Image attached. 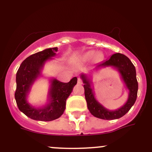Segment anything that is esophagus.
<instances>
[{
	"label": "esophagus",
	"instance_id": "34e87169",
	"mask_svg": "<svg viewBox=\"0 0 152 152\" xmlns=\"http://www.w3.org/2000/svg\"><path fill=\"white\" fill-rule=\"evenodd\" d=\"M78 83H79V84H82V83H83V81H82L81 78H78Z\"/></svg>",
	"mask_w": 152,
	"mask_h": 152
}]
</instances>
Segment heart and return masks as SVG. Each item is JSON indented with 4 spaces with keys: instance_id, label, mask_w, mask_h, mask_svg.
I'll return each instance as SVG.
<instances>
[{
    "instance_id": "1",
    "label": "heart",
    "mask_w": 152,
    "mask_h": 152,
    "mask_svg": "<svg viewBox=\"0 0 152 152\" xmlns=\"http://www.w3.org/2000/svg\"><path fill=\"white\" fill-rule=\"evenodd\" d=\"M94 55H95V51L94 50H89V51H87L85 53L82 54L81 56L79 57V58L81 61H88ZM97 58H98V56H97V55H96L95 59Z\"/></svg>"
}]
</instances>
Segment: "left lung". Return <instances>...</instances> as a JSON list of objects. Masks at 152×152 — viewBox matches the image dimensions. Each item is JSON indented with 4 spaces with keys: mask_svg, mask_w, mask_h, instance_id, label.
<instances>
[{
    "mask_svg": "<svg viewBox=\"0 0 152 152\" xmlns=\"http://www.w3.org/2000/svg\"><path fill=\"white\" fill-rule=\"evenodd\" d=\"M106 67L114 68L119 73L121 78L126 85V89L129 91L126 102L118 109L109 110L106 109L96 98L91 80L86 74H81V78L84 83L83 87L85 98L86 100L87 107L91 114L95 117L106 120L117 119L124 116L137 100L138 82L136 69L128 57L119 53L113 54L109 59L99 64L95 69H99Z\"/></svg>",
    "mask_w": 152,
    "mask_h": 152,
    "instance_id": "left-lung-1",
    "label": "left lung"
}]
</instances>
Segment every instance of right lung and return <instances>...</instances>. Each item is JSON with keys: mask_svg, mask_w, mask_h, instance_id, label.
<instances>
[{"mask_svg": "<svg viewBox=\"0 0 152 152\" xmlns=\"http://www.w3.org/2000/svg\"><path fill=\"white\" fill-rule=\"evenodd\" d=\"M57 51L58 48L55 47L33 54L22 62L17 71L15 93L17 106L28 117L36 121H50L60 117L65 111L66 99L77 83L76 77L68 83H63L53 78L50 79L48 101L45 105L36 107L28 102V95L34 82L41 76L43 66L55 56Z\"/></svg>", "mask_w": 152, "mask_h": 152, "instance_id": "add662e5", "label": "right lung"}]
</instances>
